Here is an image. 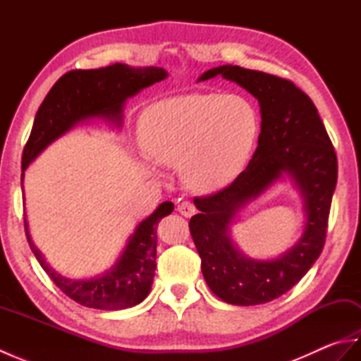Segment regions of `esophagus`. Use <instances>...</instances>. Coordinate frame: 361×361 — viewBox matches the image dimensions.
I'll use <instances>...</instances> for the list:
<instances>
[{
  "mask_svg": "<svg viewBox=\"0 0 361 361\" xmlns=\"http://www.w3.org/2000/svg\"><path fill=\"white\" fill-rule=\"evenodd\" d=\"M176 209H178V212L181 214V216L185 217H192L195 214V206L190 203V202H181L178 203V206H176Z\"/></svg>",
  "mask_w": 361,
  "mask_h": 361,
  "instance_id": "34e87169",
  "label": "esophagus"
}]
</instances>
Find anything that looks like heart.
<instances>
[{
    "instance_id": "obj_1",
    "label": "heart",
    "mask_w": 361,
    "mask_h": 361,
    "mask_svg": "<svg viewBox=\"0 0 361 361\" xmlns=\"http://www.w3.org/2000/svg\"><path fill=\"white\" fill-rule=\"evenodd\" d=\"M259 130L252 105L234 94H185L149 106L140 119V141L149 159L180 169L185 185L216 192L248 159Z\"/></svg>"
}]
</instances>
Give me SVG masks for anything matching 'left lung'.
Instances as JSON below:
<instances>
[{"instance_id":"obj_1","label":"left lung","mask_w":361,"mask_h":361,"mask_svg":"<svg viewBox=\"0 0 361 361\" xmlns=\"http://www.w3.org/2000/svg\"><path fill=\"white\" fill-rule=\"evenodd\" d=\"M217 75L257 99L260 133L255 155L231 185L211 197L195 198L200 214L189 221L190 235L214 295L234 305L264 304L296 286L323 251L338 164L315 104L293 82L233 65L211 68L198 82ZM283 176L303 197L305 231L283 255L251 259L235 247L231 225L245 204Z\"/></svg>"}]
</instances>
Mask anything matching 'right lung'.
Instances as JSON below:
<instances>
[{
    "label": "right lung",
    "instance_id": "right-lung-1",
    "mask_svg": "<svg viewBox=\"0 0 361 361\" xmlns=\"http://www.w3.org/2000/svg\"><path fill=\"white\" fill-rule=\"evenodd\" d=\"M166 78L167 71L163 68H133L124 63L63 74L54 83L35 114L32 132L23 150L21 188L27 166L49 144L90 119H104L121 127L127 99ZM172 211V202L161 203L136 226L114 265L102 274L87 279L65 278L54 270L30 239L26 219L25 229L38 264L68 298L91 309L122 310L142 302L150 293L157 268V226Z\"/></svg>",
    "mask_w": 361,
    "mask_h": 361
}]
</instances>
